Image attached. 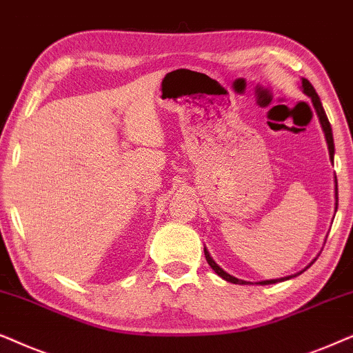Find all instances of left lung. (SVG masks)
Returning <instances> with one entry per match:
<instances>
[{
	"mask_svg": "<svg viewBox=\"0 0 353 353\" xmlns=\"http://www.w3.org/2000/svg\"><path fill=\"white\" fill-rule=\"evenodd\" d=\"M302 90H303L305 95L312 98L313 106H314V110H316V114H318V117H319V122H321V128H323L324 137H326L327 150H330V157H331V159H332V158H334V139H332V129H331L330 121H327L326 112H324V110H323L321 101H319L318 93H316V90H314V88H313L312 83H310V82L307 81V79H302ZM336 208H337V182H336ZM205 258H206V261H208V265H210L211 268H213V271L216 272V274L221 276V278L228 281V283H232V284H250V283H247V281H242V279L234 278V276L229 274V272H225V271L223 270V268H219L218 265H216V261L213 260V258L210 256V252L206 250V247H205ZM313 261H314V260H313ZM313 261H312V263H313ZM312 263H310V265H312ZM310 265H308V266H310ZM308 266H307V268H308ZM307 268H305V270H307ZM305 270H303V271H305ZM300 272H302V271H300ZM300 272H297V274H294V276H288V278L270 279V281H261V283H256V284H261V285H266V284H276V283H281V281H285V279L295 278V276H299Z\"/></svg>",
	"mask_w": 353,
	"mask_h": 353,
	"instance_id": "8db88e82",
	"label": "left lung"
}]
</instances>
